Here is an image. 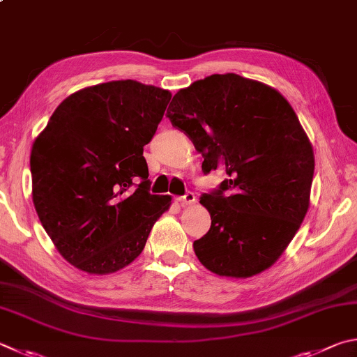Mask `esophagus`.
<instances>
[{
  "mask_svg": "<svg viewBox=\"0 0 357 357\" xmlns=\"http://www.w3.org/2000/svg\"><path fill=\"white\" fill-rule=\"evenodd\" d=\"M178 201L181 203V206H190V204H193L197 201V197L193 195L192 192H187L184 197H179L178 198Z\"/></svg>",
  "mask_w": 357,
  "mask_h": 357,
  "instance_id": "34e87169",
  "label": "esophagus"
}]
</instances>
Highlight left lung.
<instances>
[{"mask_svg":"<svg viewBox=\"0 0 357 357\" xmlns=\"http://www.w3.org/2000/svg\"><path fill=\"white\" fill-rule=\"evenodd\" d=\"M167 116L203 154L204 173L222 167L229 174L199 198L212 220L193 242L199 262L241 280L270 268L310 203L314 150L294 107L267 84L226 73L181 89Z\"/></svg>","mask_w":357,"mask_h":357,"instance_id":"1","label":"left lung"}]
</instances>
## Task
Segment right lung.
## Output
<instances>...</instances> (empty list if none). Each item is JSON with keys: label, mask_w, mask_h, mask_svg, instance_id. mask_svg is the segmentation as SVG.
I'll return each instance as SVG.
<instances>
[{"label": "right lung", "mask_w": 357, "mask_h": 357, "mask_svg": "<svg viewBox=\"0 0 357 357\" xmlns=\"http://www.w3.org/2000/svg\"><path fill=\"white\" fill-rule=\"evenodd\" d=\"M172 93L132 79L67 96L31 150L32 201L57 251L89 275L115 273L145 248L170 195H151L144 146ZM140 180L137 190L132 189Z\"/></svg>", "instance_id": "1"}]
</instances>
